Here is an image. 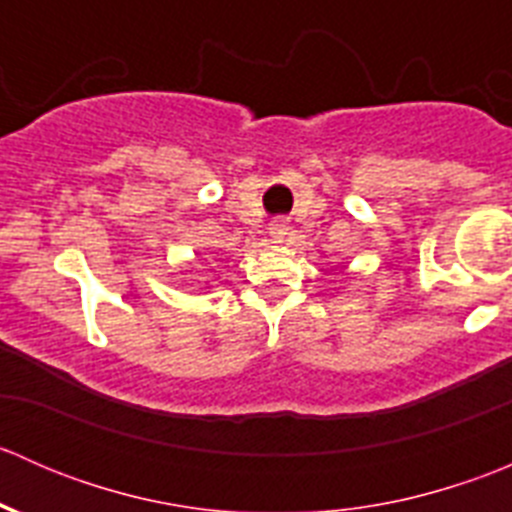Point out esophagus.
<instances>
[{"mask_svg": "<svg viewBox=\"0 0 512 512\" xmlns=\"http://www.w3.org/2000/svg\"><path fill=\"white\" fill-rule=\"evenodd\" d=\"M267 230H270V237H272V240H275V242H282V240H285V235H287L289 227H287L285 220H275V223H270V227H267Z\"/></svg>", "mask_w": 512, "mask_h": 512, "instance_id": "1", "label": "esophagus"}]
</instances>
